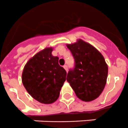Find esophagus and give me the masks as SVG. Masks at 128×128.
Wrapping results in <instances>:
<instances>
[{
	"instance_id": "34e87169",
	"label": "esophagus",
	"mask_w": 128,
	"mask_h": 128,
	"mask_svg": "<svg viewBox=\"0 0 128 128\" xmlns=\"http://www.w3.org/2000/svg\"><path fill=\"white\" fill-rule=\"evenodd\" d=\"M63 67H64V69H65L66 72H67V71H68V67H67V66H66V65H64V66H63Z\"/></svg>"
}]
</instances>
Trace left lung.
<instances>
[{"instance_id":"8db88e82","label":"left lung","mask_w":128,"mask_h":128,"mask_svg":"<svg viewBox=\"0 0 128 128\" xmlns=\"http://www.w3.org/2000/svg\"><path fill=\"white\" fill-rule=\"evenodd\" d=\"M66 46L75 60V67L68 72L66 80L79 99L84 102L96 99L107 81L108 68L104 56L82 39Z\"/></svg>"}]
</instances>
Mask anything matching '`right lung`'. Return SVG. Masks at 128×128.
I'll list each match as a JSON object with an SVG mask.
<instances>
[{
    "instance_id": "add662e5",
    "label": "right lung",
    "mask_w": 128,
    "mask_h": 128,
    "mask_svg": "<svg viewBox=\"0 0 128 128\" xmlns=\"http://www.w3.org/2000/svg\"><path fill=\"white\" fill-rule=\"evenodd\" d=\"M52 50L48 47L36 53L26 62L22 74V82L28 93L45 104L58 100L66 81V70L58 64V56H52Z\"/></svg>"
}]
</instances>
